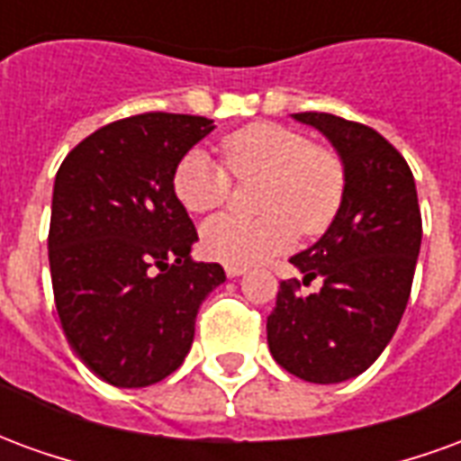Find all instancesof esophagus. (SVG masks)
I'll use <instances>...</instances> for the list:
<instances>
[{"instance_id": "esophagus-1", "label": "esophagus", "mask_w": 461, "mask_h": 461, "mask_svg": "<svg viewBox=\"0 0 461 461\" xmlns=\"http://www.w3.org/2000/svg\"><path fill=\"white\" fill-rule=\"evenodd\" d=\"M224 271H227V276H230V279H237V276H241L247 269H244V267H231V264H227Z\"/></svg>"}]
</instances>
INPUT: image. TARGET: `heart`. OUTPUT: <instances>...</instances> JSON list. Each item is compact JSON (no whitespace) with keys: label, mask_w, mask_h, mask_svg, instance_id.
<instances>
[{"label":"heart","mask_w":461,"mask_h":461,"mask_svg":"<svg viewBox=\"0 0 461 461\" xmlns=\"http://www.w3.org/2000/svg\"><path fill=\"white\" fill-rule=\"evenodd\" d=\"M224 162L237 177L267 175L261 220L220 214L202 227V251L231 267H251L291 249L303 234H321L336 220L346 192L343 162L333 150L311 145L299 131L276 122H251L221 140ZM229 170V171H230ZM207 150L182 155L172 172V192L192 214L221 207L231 176Z\"/></svg>","instance_id":"obj_1"}]
</instances>
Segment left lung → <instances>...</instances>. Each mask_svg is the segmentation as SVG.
<instances>
[{
  "label": "left lung",
  "mask_w": 461,
  "mask_h": 461,
  "mask_svg": "<svg viewBox=\"0 0 461 461\" xmlns=\"http://www.w3.org/2000/svg\"><path fill=\"white\" fill-rule=\"evenodd\" d=\"M294 118L336 148L346 192L326 234L291 257L303 284L319 276L323 286L301 296L299 281H281L267 340L291 375L330 385L367 370L395 336L412 289L422 217L415 177L380 132L330 113Z\"/></svg>",
  "instance_id": "1"
}]
</instances>
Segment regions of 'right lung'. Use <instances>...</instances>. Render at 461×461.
I'll return each instance as SVG.
<instances>
[{
	"label": "right lung",
	"instance_id": "add662e5",
	"mask_svg": "<svg viewBox=\"0 0 461 461\" xmlns=\"http://www.w3.org/2000/svg\"><path fill=\"white\" fill-rule=\"evenodd\" d=\"M202 115L108 122L56 172L49 267L66 340L115 387H148L182 366L220 264L192 261L197 231L172 172L214 131Z\"/></svg>",
	"mask_w": 461,
	"mask_h": 461
}]
</instances>
